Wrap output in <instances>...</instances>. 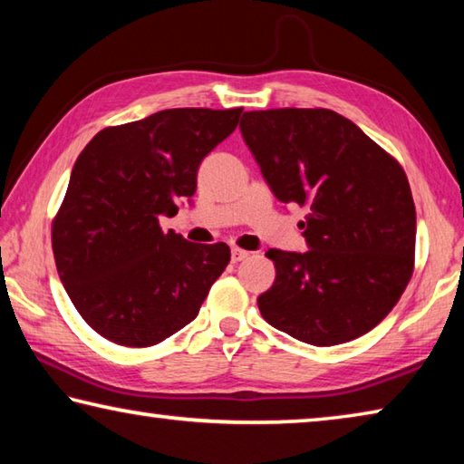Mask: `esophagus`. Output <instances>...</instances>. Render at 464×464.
<instances>
[{"instance_id": "obj_1", "label": "esophagus", "mask_w": 464, "mask_h": 464, "mask_svg": "<svg viewBox=\"0 0 464 464\" xmlns=\"http://www.w3.org/2000/svg\"><path fill=\"white\" fill-rule=\"evenodd\" d=\"M247 257H249V251L239 249V247H233V249H231V262H233V264L247 260Z\"/></svg>"}]
</instances>
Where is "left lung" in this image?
Masks as SVG:
<instances>
[{
  "label": "left lung",
  "instance_id": "obj_1",
  "mask_svg": "<svg viewBox=\"0 0 464 464\" xmlns=\"http://www.w3.org/2000/svg\"><path fill=\"white\" fill-rule=\"evenodd\" d=\"M239 129L274 196L307 208L309 251L266 254L276 280L257 296L262 317L311 345L368 334L413 274L415 204L403 168L334 110L243 112Z\"/></svg>",
  "mask_w": 464,
  "mask_h": 464
}]
</instances>
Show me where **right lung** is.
Listing matches in <instances>:
<instances>
[{
  "label": "right lung",
  "instance_id": "obj_1",
  "mask_svg": "<svg viewBox=\"0 0 464 464\" xmlns=\"http://www.w3.org/2000/svg\"><path fill=\"white\" fill-rule=\"evenodd\" d=\"M241 112L161 110L100 130L77 157L53 221V254L75 309L102 337L147 348L198 315L229 246L161 231L160 217L192 198L200 161Z\"/></svg>",
  "mask_w": 464,
  "mask_h": 464
}]
</instances>
